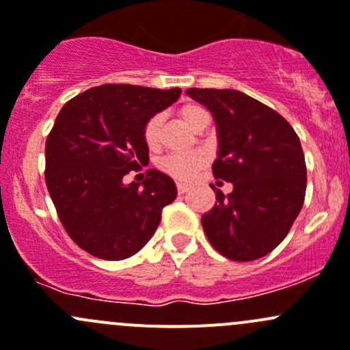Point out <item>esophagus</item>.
Instances as JSON below:
<instances>
[{
	"label": "esophagus",
	"instance_id": "34e87169",
	"mask_svg": "<svg viewBox=\"0 0 350 350\" xmlns=\"http://www.w3.org/2000/svg\"><path fill=\"white\" fill-rule=\"evenodd\" d=\"M186 191H188V186H186L185 183H178V193H179V195H185Z\"/></svg>",
	"mask_w": 350,
	"mask_h": 350
}]
</instances>
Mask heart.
I'll return each mask as SVG.
<instances>
[{
    "instance_id": "obj_1",
    "label": "heart",
    "mask_w": 350,
    "mask_h": 350,
    "mask_svg": "<svg viewBox=\"0 0 350 350\" xmlns=\"http://www.w3.org/2000/svg\"><path fill=\"white\" fill-rule=\"evenodd\" d=\"M181 118L195 130V126L200 123L201 118L208 116V113L198 105H185L179 109ZM161 126H162V116L155 115L144 126V140H146L147 147L150 150H155L161 144ZM204 165V157L200 152H183V154H171L161 161L162 171L171 174L172 178L179 179V181H188L193 176L200 171Z\"/></svg>"
}]
</instances>
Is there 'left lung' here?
I'll return each mask as SVG.
<instances>
[{
    "mask_svg": "<svg viewBox=\"0 0 350 350\" xmlns=\"http://www.w3.org/2000/svg\"><path fill=\"white\" fill-rule=\"evenodd\" d=\"M186 94L210 109L217 125L215 178L232 183L201 217L211 245L232 260H256L288 235L305 201L306 165L293 126L273 108L237 90Z\"/></svg>",
    "mask_w": 350,
    "mask_h": 350,
    "instance_id": "8db88e82",
    "label": "left lung"
}]
</instances>
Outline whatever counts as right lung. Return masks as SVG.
Instances as JSON below:
<instances>
[{"label": "right lung", "mask_w": 350, "mask_h": 350, "mask_svg": "<svg viewBox=\"0 0 350 350\" xmlns=\"http://www.w3.org/2000/svg\"><path fill=\"white\" fill-rule=\"evenodd\" d=\"M179 96V88L103 84L59 111L45 142V183L69 237L91 256L132 257L176 200L174 181L157 169L142 183L123 178L149 162L144 126Z\"/></svg>", "instance_id": "add662e5"}]
</instances>
